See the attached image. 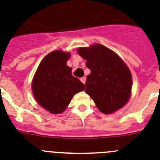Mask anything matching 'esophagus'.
<instances>
[{
	"instance_id": "1",
	"label": "esophagus",
	"mask_w": 160,
	"mask_h": 160,
	"mask_svg": "<svg viewBox=\"0 0 160 160\" xmlns=\"http://www.w3.org/2000/svg\"><path fill=\"white\" fill-rule=\"evenodd\" d=\"M80 81H81L83 84H85V81H86V77L80 78Z\"/></svg>"
}]
</instances>
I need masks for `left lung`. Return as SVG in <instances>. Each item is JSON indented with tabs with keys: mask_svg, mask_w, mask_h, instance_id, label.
Listing matches in <instances>:
<instances>
[{
	"mask_svg": "<svg viewBox=\"0 0 160 160\" xmlns=\"http://www.w3.org/2000/svg\"><path fill=\"white\" fill-rule=\"evenodd\" d=\"M78 53L90 70L85 82L86 92L102 113L111 114L128 102L132 86V74L113 51L102 44L80 48Z\"/></svg>",
	"mask_w": 160,
	"mask_h": 160,
	"instance_id": "obj_1",
	"label": "left lung"
}]
</instances>
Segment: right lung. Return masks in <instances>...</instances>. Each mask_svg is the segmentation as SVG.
Instances as JSON below:
<instances>
[{"mask_svg": "<svg viewBox=\"0 0 160 160\" xmlns=\"http://www.w3.org/2000/svg\"><path fill=\"white\" fill-rule=\"evenodd\" d=\"M71 55L62 50L53 51L40 62L32 81V90L38 103L50 113H62L84 84L71 74L67 65Z\"/></svg>", "mask_w": 160, "mask_h": 160, "instance_id": "1", "label": "right lung"}]
</instances>
